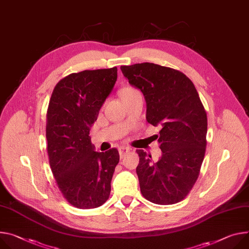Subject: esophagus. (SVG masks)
<instances>
[{
    "label": "esophagus",
    "mask_w": 249,
    "mask_h": 249,
    "mask_svg": "<svg viewBox=\"0 0 249 249\" xmlns=\"http://www.w3.org/2000/svg\"><path fill=\"white\" fill-rule=\"evenodd\" d=\"M118 151H119V155H120V158L122 159V158L130 151V149L129 148H127V147H120L119 149H118Z\"/></svg>",
    "instance_id": "obj_1"
}]
</instances>
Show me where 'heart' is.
I'll list each match as a JSON object with an SVG mask.
<instances>
[{
	"instance_id": "1",
	"label": "heart",
	"mask_w": 249,
	"mask_h": 249,
	"mask_svg": "<svg viewBox=\"0 0 249 249\" xmlns=\"http://www.w3.org/2000/svg\"><path fill=\"white\" fill-rule=\"evenodd\" d=\"M135 92H137L136 89H134V88L128 86V87H124L121 90L120 94H121V96H124V95H129V94H132V93H135Z\"/></svg>"
}]
</instances>
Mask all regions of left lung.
Instances as JSON below:
<instances>
[{
	"label": "left lung",
	"instance_id": "left-lung-1",
	"mask_svg": "<svg viewBox=\"0 0 249 249\" xmlns=\"http://www.w3.org/2000/svg\"><path fill=\"white\" fill-rule=\"evenodd\" d=\"M120 69L143 93L147 121L162 128L158 136L159 160L137 150L141 193L157 205H174L187 196L198 177L207 146V112L194 83L183 72L150 62Z\"/></svg>",
	"mask_w": 249,
	"mask_h": 249
}]
</instances>
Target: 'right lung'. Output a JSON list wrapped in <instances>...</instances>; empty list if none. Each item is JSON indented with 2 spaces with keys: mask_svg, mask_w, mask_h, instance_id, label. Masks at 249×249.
<instances>
[{
  "mask_svg": "<svg viewBox=\"0 0 249 249\" xmlns=\"http://www.w3.org/2000/svg\"><path fill=\"white\" fill-rule=\"evenodd\" d=\"M116 80L117 67L71 73L55 85L50 100V166L59 191L77 209L98 208L110 195L119 153L94 151L89 131Z\"/></svg>",
  "mask_w": 249,
  "mask_h": 249,
  "instance_id": "right-lung-1",
  "label": "right lung"
}]
</instances>
